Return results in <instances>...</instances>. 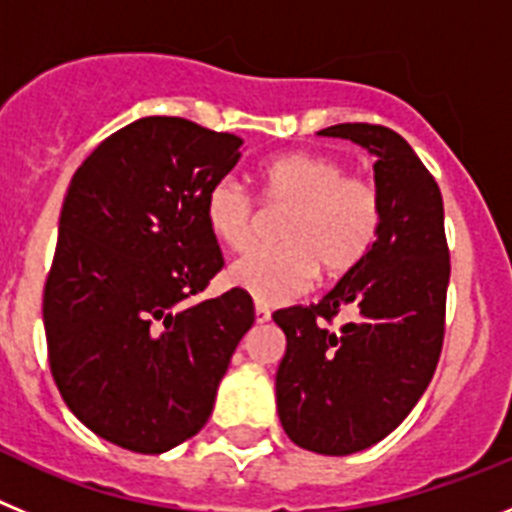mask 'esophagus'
Listing matches in <instances>:
<instances>
[{
  "mask_svg": "<svg viewBox=\"0 0 512 512\" xmlns=\"http://www.w3.org/2000/svg\"><path fill=\"white\" fill-rule=\"evenodd\" d=\"M269 320H271L269 307L261 305V302H256V323H269Z\"/></svg>",
  "mask_w": 512,
  "mask_h": 512,
  "instance_id": "34e87169",
  "label": "esophagus"
}]
</instances>
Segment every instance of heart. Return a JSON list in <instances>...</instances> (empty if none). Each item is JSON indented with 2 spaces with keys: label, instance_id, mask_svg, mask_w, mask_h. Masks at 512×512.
<instances>
[{
  "label": "heart",
  "instance_id": "1",
  "mask_svg": "<svg viewBox=\"0 0 512 512\" xmlns=\"http://www.w3.org/2000/svg\"><path fill=\"white\" fill-rule=\"evenodd\" d=\"M264 202L287 210L277 248H256L235 261L228 279L264 305L302 295L318 277H341L372 251L382 225V200L369 179L346 174L323 153H289L261 171ZM210 233L230 251H243L259 235L261 212L235 176L217 179L205 197Z\"/></svg>",
  "mask_w": 512,
  "mask_h": 512
}]
</instances>
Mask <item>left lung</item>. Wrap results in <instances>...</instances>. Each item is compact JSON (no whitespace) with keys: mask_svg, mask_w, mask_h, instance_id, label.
Returning <instances> with one entry per match:
<instances>
[{"mask_svg":"<svg viewBox=\"0 0 512 512\" xmlns=\"http://www.w3.org/2000/svg\"><path fill=\"white\" fill-rule=\"evenodd\" d=\"M318 135L351 140L377 158L382 225L372 251L310 307L274 312L287 336L277 410L297 446L348 456L390 436L436 372L449 289L443 200L408 140L395 130L343 122ZM343 306L355 320L328 329Z\"/></svg>","mask_w":512,"mask_h":512,"instance_id":"left-lung-1","label":"left lung"}]
</instances>
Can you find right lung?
<instances>
[{"instance_id": "right-lung-1", "label": "right lung", "mask_w": 512, "mask_h": 512, "mask_svg": "<svg viewBox=\"0 0 512 512\" xmlns=\"http://www.w3.org/2000/svg\"><path fill=\"white\" fill-rule=\"evenodd\" d=\"M241 146L182 117H143L102 140L63 197L48 361L71 413L120 449L164 454L200 433L253 325L243 289L189 302L223 269L205 197Z\"/></svg>"}]
</instances>
